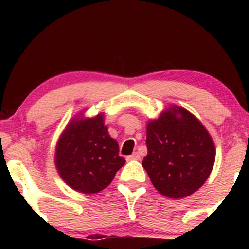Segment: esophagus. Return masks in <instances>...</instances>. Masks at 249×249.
Here are the masks:
<instances>
[{
  "mask_svg": "<svg viewBox=\"0 0 249 249\" xmlns=\"http://www.w3.org/2000/svg\"><path fill=\"white\" fill-rule=\"evenodd\" d=\"M141 159V156H139L138 152H133L131 156H127L126 157V160L130 161V160H139Z\"/></svg>",
  "mask_w": 249,
  "mask_h": 249,
  "instance_id": "1",
  "label": "esophagus"
}]
</instances>
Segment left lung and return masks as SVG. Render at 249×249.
<instances>
[{
    "label": "left lung",
    "mask_w": 249,
    "mask_h": 249,
    "mask_svg": "<svg viewBox=\"0 0 249 249\" xmlns=\"http://www.w3.org/2000/svg\"><path fill=\"white\" fill-rule=\"evenodd\" d=\"M142 166L153 186L168 198L191 196L214 165V142L204 125L185 108L171 107L147 124Z\"/></svg>",
    "instance_id": "1"
}]
</instances>
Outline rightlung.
I'll list each match as a JSON object with an SVG mask.
<instances>
[{
	"label": "right lung",
	"instance_id": "1",
	"mask_svg": "<svg viewBox=\"0 0 249 249\" xmlns=\"http://www.w3.org/2000/svg\"><path fill=\"white\" fill-rule=\"evenodd\" d=\"M124 164L118 142L108 136L102 115L71 122L56 147V166L62 179L85 194L104 190Z\"/></svg>",
	"mask_w": 249,
	"mask_h": 249
}]
</instances>
